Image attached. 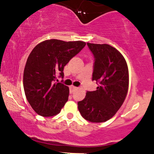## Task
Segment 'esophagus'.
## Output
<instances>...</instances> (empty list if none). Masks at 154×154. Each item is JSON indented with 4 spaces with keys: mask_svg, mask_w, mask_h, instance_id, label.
I'll return each mask as SVG.
<instances>
[{
    "mask_svg": "<svg viewBox=\"0 0 154 154\" xmlns=\"http://www.w3.org/2000/svg\"><path fill=\"white\" fill-rule=\"evenodd\" d=\"M77 87H75V86H73V85H71V86H69V92H70V93H73L74 91H75L76 89H77Z\"/></svg>",
    "mask_w": 154,
    "mask_h": 154,
    "instance_id": "esophagus-1",
    "label": "esophagus"
}]
</instances>
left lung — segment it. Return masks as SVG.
I'll list each match as a JSON object with an SVG mask.
<instances>
[{
  "mask_svg": "<svg viewBox=\"0 0 154 154\" xmlns=\"http://www.w3.org/2000/svg\"><path fill=\"white\" fill-rule=\"evenodd\" d=\"M95 58L93 80L96 91H88L77 103L84 119L91 122H103L115 115L122 106L129 87L128 67L125 58L108 44L87 43Z\"/></svg>",
  "mask_w": 154,
  "mask_h": 154,
  "instance_id": "8db88e82",
  "label": "left lung"
}]
</instances>
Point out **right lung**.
Returning a JSON list of instances; mask_svg holds the SVG:
<instances>
[{"label": "right lung", "mask_w": 154, "mask_h": 154, "mask_svg": "<svg viewBox=\"0 0 154 154\" xmlns=\"http://www.w3.org/2000/svg\"><path fill=\"white\" fill-rule=\"evenodd\" d=\"M85 45L82 41L51 39L32 51L24 67L23 85L26 99L39 115H56L68 100L69 88L54 82L58 75L63 78V67Z\"/></svg>", "instance_id": "obj_1"}]
</instances>
